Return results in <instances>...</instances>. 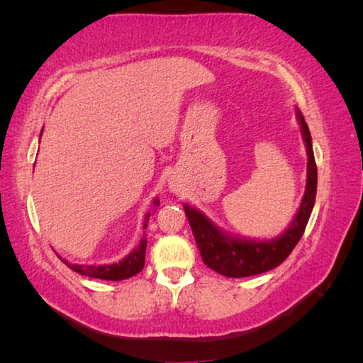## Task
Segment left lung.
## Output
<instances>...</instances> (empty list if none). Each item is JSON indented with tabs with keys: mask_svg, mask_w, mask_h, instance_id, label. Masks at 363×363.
Instances as JSON below:
<instances>
[{
	"mask_svg": "<svg viewBox=\"0 0 363 363\" xmlns=\"http://www.w3.org/2000/svg\"><path fill=\"white\" fill-rule=\"evenodd\" d=\"M296 118L299 121L301 134H303L307 152V179L299 210L284 233H280L272 240L233 237L229 232L219 229L205 213L194 206L184 205V211H186L189 224L192 227L201 259L208 267L216 270L220 275L240 279L267 272V270L284 262L298 245L299 238L303 237L307 220H309L312 208L315 203L317 167L309 128H307V123L299 108H296Z\"/></svg>",
	"mask_w": 363,
	"mask_h": 363,
	"instance_id": "8db88e82",
	"label": "left lung"
}]
</instances>
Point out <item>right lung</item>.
Here are the masks:
<instances>
[{"mask_svg":"<svg viewBox=\"0 0 363 363\" xmlns=\"http://www.w3.org/2000/svg\"><path fill=\"white\" fill-rule=\"evenodd\" d=\"M41 138V134H40ZM158 199L153 200V206H158ZM152 213L145 214L144 219V229H147V223H149ZM145 248H147V238H145V232L143 238L136 248H134L130 255L123 257L121 261L113 262V264H102V266H94V264H72L69 261H65L60 257L67 267H70L75 272L86 275V277H93V279H102V280H125L130 279L133 275L139 274L143 270L144 264H145Z\"/></svg>","mask_w":363,"mask_h":363,"instance_id":"add662e5","label":"right lung"}]
</instances>
